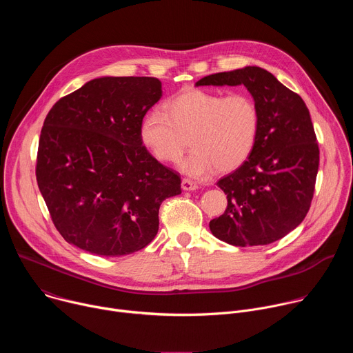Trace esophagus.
I'll return each mask as SVG.
<instances>
[{
    "label": "esophagus",
    "mask_w": 353,
    "mask_h": 353,
    "mask_svg": "<svg viewBox=\"0 0 353 353\" xmlns=\"http://www.w3.org/2000/svg\"><path fill=\"white\" fill-rule=\"evenodd\" d=\"M181 188H183L184 191H192V190H196L198 185H196V183H194V181L190 180V179H183V180H181Z\"/></svg>",
    "instance_id": "obj_1"
}]
</instances>
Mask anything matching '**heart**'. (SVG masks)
I'll return each instance as SVG.
<instances>
[{"label": "heart", "instance_id": "obj_1", "mask_svg": "<svg viewBox=\"0 0 353 353\" xmlns=\"http://www.w3.org/2000/svg\"><path fill=\"white\" fill-rule=\"evenodd\" d=\"M260 110L247 93L225 96L204 89H184L165 103L163 110L149 112L141 123L142 145L157 161L173 163L190 143L191 154L180 169L203 177L218 169H239L253 152L260 132Z\"/></svg>", "mask_w": 353, "mask_h": 353}]
</instances>
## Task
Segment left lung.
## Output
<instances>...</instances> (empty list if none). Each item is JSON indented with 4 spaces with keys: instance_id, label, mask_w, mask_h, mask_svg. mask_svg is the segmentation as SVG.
Returning <instances> with one entry per match:
<instances>
[{
    "instance_id": "8db88e82",
    "label": "left lung",
    "mask_w": 353,
    "mask_h": 353,
    "mask_svg": "<svg viewBox=\"0 0 353 353\" xmlns=\"http://www.w3.org/2000/svg\"><path fill=\"white\" fill-rule=\"evenodd\" d=\"M207 85H244L261 120L248 159L216 183L228 195V208L210 222V229L232 245L274 243L301 223L313 199L320 150L309 109L260 67L212 74L195 83Z\"/></svg>"
}]
</instances>
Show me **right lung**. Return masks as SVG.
Instances as JSON below:
<instances>
[{"label":"right lung","mask_w":353,"mask_h":353,"mask_svg":"<svg viewBox=\"0 0 353 353\" xmlns=\"http://www.w3.org/2000/svg\"><path fill=\"white\" fill-rule=\"evenodd\" d=\"M161 97L158 78L102 77L48 112L36 179L68 243L119 257L155 239L161 204L181 194L179 173L159 163L139 138L142 119Z\"/></svg>","instance_id":"add662e5"}]
</instances>
